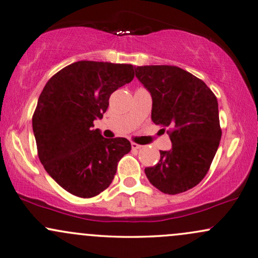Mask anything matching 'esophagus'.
I'll return each mask as SVG.
<instances>
[{
  "label": "esophagus",
  "mask_w": 258,
  "mask_h": 258,
  "mask_svg": "<svg viewBox=\"0 0 258 258\" xmlns=\"http://www.w3.org/2000/svg\"><path fill=\"white\" fill-rule=\"evenodd\" d=\"M131 146H132V150H140V148H143L141 145L136 144V143H131Z\"/></svg>",
  "instance_id": "1"
}]
</instances>
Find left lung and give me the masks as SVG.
Listing matches in <instances>:
<instances>
[{
	"instance_id": "obj_1",
	"label": "left lung",
	"mask_w": 258,
	"mask_h": 258,
	"mask_svg": "<svg viewBox=\"0 0 258 258\" xmlns=\"http://www.w3.org/2000/svg\"><path fill=\"white\" fill-rule=\"evenodd\" d=\"M136 77L152 96V120L169 127L172 150L145 168L147 179L165 194L183 193L200 183L219 148V104L201 79L173 65L137 67Z\"/></svg>"
}]
</instances>
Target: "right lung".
<instances>
[{"label": "right lung", "mask_w": 258, "mask_h": 258, "mask_svg": "<svg viewBox=\"0 0 258 258\" xmlns=\"http://www.w3.org/2000/svg\"><path fill=\"white\" fill-rule=\"evenodd\" d=\"M133 65L79 60L46 83L32 115L38 158L61 188L93 198L110 186L120 159L131 151L125 138L106 139L101 119L115 90L132 82Z\"/></svg>", "instance_id": "right-lung-1"}]
</instances>
